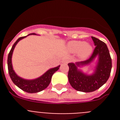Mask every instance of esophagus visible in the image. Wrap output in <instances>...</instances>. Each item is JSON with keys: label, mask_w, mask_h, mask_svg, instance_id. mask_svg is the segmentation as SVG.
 I'll return each instance as SVG.
<instances>
[{"label": "esophagus", "mask_w": 120, "mask_h": 120, "mask_svg": "<svg viewBox=\"0 0 120 120\" xmlns=\"http://www.w3.org/2000/svg\"><path fill=\"white\" fill-rule=\"evenodd\" d=\"M68 62H69V60H68V59H66V60H65V61H64V63L67 64V63H68Z\"/></svg>", "instance_id": "obj_1"}]
</instances>
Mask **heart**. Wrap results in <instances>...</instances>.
Returning a JSON list of instances; mask_svg holds the SVG:
<instances>
[{
    "mask_svg": "<svg viewBox=\"0 0 120 120\" xmlns=\"http://www.w3.org/2000/svg\"><path fill=\"white\" fill-rule=\"evenodd\" d=\"M68 52L72 53L77 52L80 59H85L91 55L93 51V46L83 41H71L67 44Z\"/></svg>",
    "mask_w": 120,
    "mask_h": 120,
    "instance_id": "obj_1",
    "label": "heart"
}]
</instances>
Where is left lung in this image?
<instances>
[{"label": "left lung", "instance_id": "left-lung-1", "mask_svg": "<svg viewBox=\"0 0 120 120\" xmlns=\"http://www.w3.org/2000/svg\"><path fill=\"white\" fill-rule=\"evenodd\" d=\"M96 47L87 60L76 63H68V81L74 89L79 91L90 93L98 90L108 80L112 68V59L105 43L97 38L91 37ZM96 57L98 61L94 73L88 75L78 69V66L89 65Z\"/></svg>", "mask_w": 120, "mask_h": 120}]
</instances>
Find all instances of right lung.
Returning <instances> with one entry per match:
<instances>
[{
    "label": "right lung",
    "instance_id": "obj_1",
    "mask_svg": "<svg viewBox=\"0 0 120 120\" xmlns=\"http://www.w3.org/2000/svg\"><path fill=\"white\" fill-rule=\"evenodd\" d=\"M36 35V34L32 33V34H29L28 35ZM27 36L19 38L15 41V43L14 44V45H12V48L11 49L8 56V72H9V76H10L12 81L13 82V83L15 85L17 86L19 88H20L21 90L26 92V93H36L43 91L49 85L50 83L51 79H52L53 75L56 71L59 70L60 65L56 67L50 68V69H49L45 72L44 74H43L42 76L35 79L27 80V79H23L22 77H19L16 73H15L14 70H13V68H12V55L14 49L17 44L19 43V41H20L22 39L24 38Z\"/></svg>",
    "mask_w": 120,
    "mask_h": 120
}]
</instances>
